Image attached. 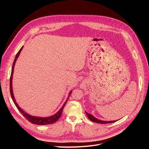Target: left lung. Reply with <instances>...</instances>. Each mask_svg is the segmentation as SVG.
<instances>
[{"label": "left lung", "instance_id": "1", "mask_svg": "<svg viewBox=\"0 0 149 149\" xmlns=\"http://www.w3.org/2000/svg\"><path fill=\"white\" fill-rule=\"evenodd\" d=\"M86 113L88 117L89 118V119L93 121V122H95V123H100V124H107V123H114L116 121H103V120H98L97 118H96L95 117L93 116L92 115L86 112Z\"/></svg>", "mask_w": 149, "mask_h": 149}]
</instances>
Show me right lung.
Wrapping results in <instances>:
<instances>
[{
	"mask_svg": "<svg viewBox=\"0 0 149 149\" xmlns=\"http://www.w3.org/2000/svg\"><path fill=\"white\" fill-rule=\"evenodd\" d=\"M23 47L22 46V48H20V49L19 51V52H17V54H16V56H15L14 61L13 62V66H12V70H11V77H10V93H11V96L12 98V100L13 101L14 103L15 104V106L17 107V108L18 109V110L20 112V113L23 115V116L25 117V118L28 120L29 122H31V123L34 124H37V125H47V124H52L55 122H56L60 118L62 112H63V109L66 103H67V101L68 100V98L69 97V95H70V93H72V91H70L69 93V95L68 97L66 100V101H65V103H64V104L63 105V106L60 108V110L56 113H55L54 115L51 116H48V117H38V116H32L31 115H29L28 113H26L24 111L22 110V109L20 107V106L18 105V104L17 103L16 101L15 100L14 94H13V73H14V66L15 64V62L17 61V58L19 57V55L23 49Z\"/></svg>",
	"mask_w": 149,
	"mask_h": 149,
	"instance_id": "right-lung-1",
	"label": "right lung"
}]
</instances>
